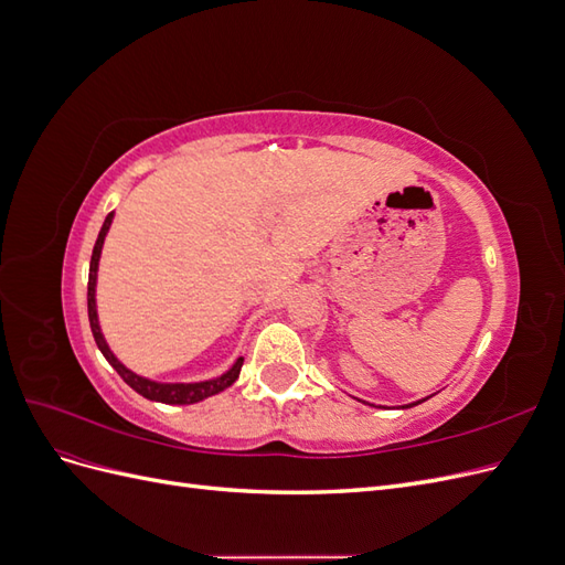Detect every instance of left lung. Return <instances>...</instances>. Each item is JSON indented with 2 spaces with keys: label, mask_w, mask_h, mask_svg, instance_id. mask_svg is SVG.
<instances>
[{
  "label": "left lung",
  "mask_w": 565,
  "mask_h": 565,
  "mask_svg": "<svg viewBox=\"0 0 565 565\" xmlns=\"http://www.w3.org/2000/svg\"><path fill=\"white\" fill-rule=\"evenodd\" d=\"M426 401V398H424ZM424 401H417V403H424ZM417 403H409V405H403V407H413V405H417Z\"/></svg>",
  "instance_id": "left-lung-1"
}]
</instances>
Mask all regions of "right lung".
Wrapping results in <instances>:
<instances>
[{
    "instance_id": "right-lung-1",
    "label": "right lung",
    "mask_w": 565,
    "mask_h": 565,
    "mask_svg": "<svg viewBox=\"0 0 565 565\" xmlns=\"http://www.w3.org/2000/svg\"><path fill=\"white\" fill-rule=\"evenodd\" d=\"M115 212H110L104 221V226L98 231L96 245L92 252V264H89V285H87V309H89V324H92V334L98 351L106 355V361L115 367V372L122 377L136 393H141L143 398L156 401V403H167V405H191V403H200L210 396H216L224 388H228L237 377H241V367H243V358L231 365V370H226L224 374H218L214 380H204V382H156L141 377V374L131 372L127 365H122L117 361V355L110 351L108 341L100 332L98 324V311H96V280H98V262H100V252H104V243L106 235L110 231Z\"/></svg>"
}]
</instances>
